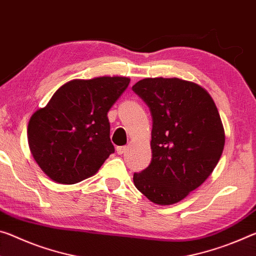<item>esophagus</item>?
<instances>
[{"mask_svg":"<svg viewBox=\"0 0 256 256\" xmlns=\"http://www.w3.org/2000/svg\"><path fill=\"white\" fill-rule=\"evenodd\" d=\"M125 150H126V147H124V146H120V147H117L116 148V152L118 155H122V154L125 152Z\"/></svg>","mask_w":256,"mask_h":256,"instance_id":"34e87169","label":"esophagus"}]
</instances>
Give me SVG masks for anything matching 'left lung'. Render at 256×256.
I'll use <instances>...</instances> for the list:
<instances>
[{
    "label": "left lung",
    "mask_w": 256,
    "mask_h": 256,
    "mask_svg": "<svg viewBox=\"0 0 256 256\" xmlns=\"http://www.w3.org/2000/svg\"><path fill=\"white\" fill-rule=\"evenodd\" d=\"M132 90L152 118V163L134 173L136 189L150 202L172 205L184 200L216 168L224 130L212 96L200 85L173 78H144Z\"/></svg>",
    "instance_id": "8db88e82"
}]
</instances>
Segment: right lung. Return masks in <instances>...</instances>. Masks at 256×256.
Here are the masks:
<instances>
[{
	"label": "right lung",
	"mask_w": 256,
	"mask_h": 256,
	"mask_svg": "<svg viewBox=\"0 0 256 256\" xmlns=\"http://www.w3.org/2000/svg\"><path fill=\"white\" fill-rule=\"evenodd\" d=\"M128 77L72 80L32 115L27 136L40 170L58 184H74L98 172L115 148L107 114Z\"/></svg>",
	"instance_id": "add662e5"
}]
</instances>
